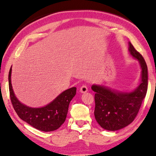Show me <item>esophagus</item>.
I'll return each mask as SVG.
<instances>
[{
    "instance_id": "esophagus-1",
    "label": "esophagus",
    "mask_w": 156,
    "mask_h": 156,
    "mask_svg": "<svg viewBox=\"0 0 156 156\" xmlns=\"http://www.w3.org/2000/svg\"><path fill=\"white\" fill-rule=\"evenodd\" d=\"M88 91V88L86 85H82V87L80 88V92H82V93H84V92Z\"/></svg>"
}]
</instances>
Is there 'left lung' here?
<instances>
[{"label":"left lung","instance_id":"1","mask_svg":"<svg viewBox=\"0 0 156 156\" xmlns=\"http://www.w3.org/2000/svg\"><path fill=\"white\" fill-rule=\"evenodd\" d=\"M129 51L140 62L141 68V82L131 92L112 90L103 86L92 85L95 92L94 117L101 127L108 131H117L133 121L138 113L147 90V67L140 52L129 43Z\"/></svg>","mask_w":156,"mask_h":156}]
</instances>
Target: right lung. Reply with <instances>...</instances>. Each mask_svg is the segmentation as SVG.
<instances>
[{"label": "right lung", "mask_w": 156, "mask_h": 156, "mask_svg": "<svg viewBox=\"0 0 156 156\" xmlns=\"http://www.w3.org/2000/svg\"><path fill=\"white\" fill-rule=\"evenodd\" d=\"M9 73V87L11 103L16 114L32 127L45 132L60 127L66 121L69 104L76 93V88L64 91L50 103L41 108H31L21 104L15 96L11 84V69Z\"/></svg>", "instance_id": "obj_1"}]
</instances>
